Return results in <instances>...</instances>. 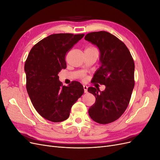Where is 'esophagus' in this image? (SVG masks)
<instances>
[{"label": "esophagus", "mask_w": 160, "mask_h": 160, "mask_svg": "<svg viewBox=\"0 0 160 160\" xmlns=\"http://www.w3.org/2000/svg\"><path fill=\"white\" fill-rule=\"evenodd\" d=\"M83 89H84V92H85V93H88V87L86 86V85H83Z\"/></svg>", "instance_id": "esophagus-1"}]
</instances>
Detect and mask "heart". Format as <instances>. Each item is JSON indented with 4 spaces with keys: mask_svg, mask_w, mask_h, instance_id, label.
Returning a JSON list of instances; mask_svg holds the SVG:
<instances>
[{
    "mask_svg": "<svg viewBox=\"0 0 160 160\" xmlns=\"http://www.w3.org/2000/svg\"><path fill=\"white\" fill-rule=\"evenodd\" d=\"M95 49V48H94L93 47H89L87 48L86 49Z\"/></svg>",
    "mask_w": 160,
    "mask_h": 160,
    "instance_id": "heart-1",
    "label": "heart"
}]
</instances>
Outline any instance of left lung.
I'll return each instance as SVG.
<instances>
[{"label": "left lung", "instance_id": "1", "mask_svg": "<svg viewBox=\"0 0 160 160\" xmlns=\"http://www.w3.org/2000/svg\"><path fill=\"white\" fill-rule=\"evenodd\" d=\"M85 39L100 51L101 66L92 81L105 85L103 91L93 87L88 88L96 98L89 115L95 122L108 124L119 119L129 105L135 85L134 61L126 45L108 32H92L87 34Z\"/></svg>", "mask_w": 160, "mask_h": 160}]
</instances>
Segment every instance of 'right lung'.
<instances>
[{"label":"right lung","mask_w":160,"mask_h":160,"mask_svg":"<svg viewBox=\"0 0 160 160\" xmlns=\"http://www.w3.org/2000/svg\"><path fill=\"white\" fill-rule=\"evenodd\" d=\"M84 35L53 34L34 45L27 57V93L37 112L51 122H61L68 118L72 105L84 93L79 82L63 86L58 76L67 67V52Z\"/></svg>","instance_id":"right-lung-1"}]
</instances>
